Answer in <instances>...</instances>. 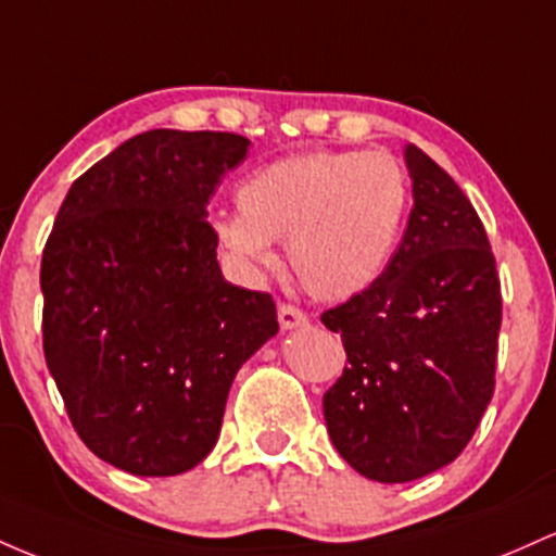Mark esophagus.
I'll return each mask as SVG.
<instances>
[{"label":"esophagus","instance_id":"34e87169","mask_svg":"<svg viewBox=\"0 0 556 556\" xmlns=\"http://www.w3.org/2000/svg\"><path fill=\"white\" fill-rule=\"evenodd\" d=\"M278 320H280V328H286V330L307 326V315H304L299 307H294V304H280Z\"/></svg>","mask_w":556,"mask_h":556}]
</instances>
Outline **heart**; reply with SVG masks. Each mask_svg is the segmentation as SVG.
Instances as JSON below:
<instances>
[{"label": "heart", "mask_w": 556, "mask_h": 556, "mask_svg": "<svg viewBox=\"0 0 556 556\" xmlns=\"http://www.w3.org/2000/svg\"><path fill=\"white\" fill-rule=\"evenodd\" d=\"M409 176L389 152L312 149L267 162L236 189L239 212L212 220L217 247L270 265L286 241L312 296L341 302L370 289L394 257L409 212Z\"/></svg>", "instance_id": "obj_1"}]
</instances>
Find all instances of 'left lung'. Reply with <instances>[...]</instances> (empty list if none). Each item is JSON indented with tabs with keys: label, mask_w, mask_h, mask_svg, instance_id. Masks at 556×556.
<instances>
[{
	"label": "left lung",
	"mask_w": 556,
	"mask_h": 556,
	"mask_svg": "<svg viewBox=\"0 0 556 556\" xmlns=\"http://www.w3.org/2000/svg\"><path fill=\"white\" fill-rule=\"evenodd\" d=\"M413 212L376 283L326 309L349 365L323 396L330 441L359 476L407 483L463 454L494 396L502 286L470 199L409 143Z\"/></svg>",
	"instance_id": "1"
}]
</instances>
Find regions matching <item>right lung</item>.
Here are the masks:
<instances>
[{"label":"right lung","mask_w":556,"mask_h":556,"mask_svg":"<svg viewBox=\"0 0 556 556\" xmlns=\"http://www.w3.org/2000/svg\"><path fill=\"white\" fill-rule=\"evenodd\" d=\"M249 139L157 128L67 191L41 254L43 357L86 446L130 476L191 470L236 372L278 333L265 291L228 283L207 204Z\"/></svg>","instance_id":"1"}]
</instances>
